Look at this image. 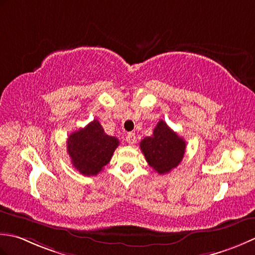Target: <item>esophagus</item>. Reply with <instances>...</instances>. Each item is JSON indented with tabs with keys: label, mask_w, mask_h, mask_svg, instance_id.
Returning a JSON list of instances; mask_svg holds the SVG:
<instances>
[{
	"label": "esophagus",
	"mask_w": 255,
	"mask_h": 255,
	"mask_svg": "<svg viewBox=\"0 0 255 255\" xmlns=\"http://www.w3.org/2000/svg\"><path fill=\"white\" fill-rule=\"evenodd\" d=\"M126 141H127L128 144L133 145L135 142H136V136H135V133H128V134L127 135V137H126Z\"/></svg>",
	"instance_id": "obj_1"
}]
</instances>
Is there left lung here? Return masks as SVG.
<instances>
[{
  "mask_svg": "<svg viewBox=\"0 0 255 255\" xmlns=\"http://www.w3.org/2000/svg\"><path fill=\"white\" fill-rule=\"evenodd\" d=\"M148 165L158 174H167L183 160L186 149L184 138L178 136L166 122L158 121L152 136L139 143Z\"/></svg>",
  "mask_w": 255,
  "mask_h": 255,
  "instance_id": "left-lung-1",
  "label": "left lung"
}]
</instances>
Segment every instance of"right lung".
Listing matches in <instances>:
<instances>
[{"mask_svg":"<svg viewBox=\"0 0 255 255\" xmlns=\"http://www.w3.org/2000/svg\"><path fill=\"white\" fill-rule=\"evenodd\" d=\"M119 139L106 134L98 120L72 132L67 141V152L71 163L80 174L96 176L110 162Z\"/></svg>","mask_w":255,"mask_h":255,"instance_id":"right-lung-1","label":"right lung"}]
</instances>
